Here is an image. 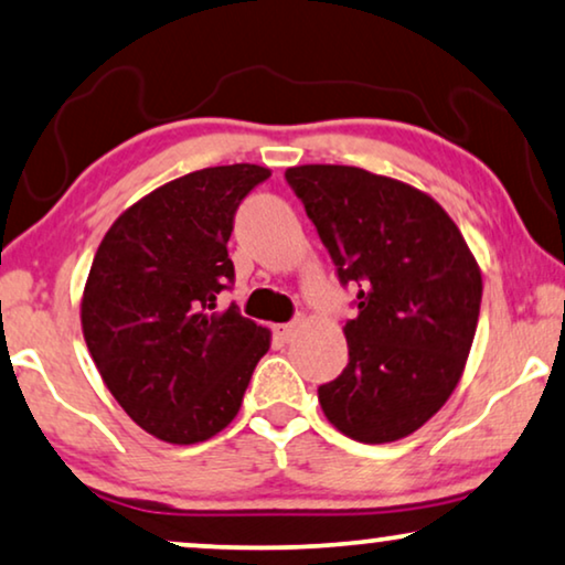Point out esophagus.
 <instances>
[{"label": "esophagus", "mask_w": 565, "mask_h": 565, "mask_svg": "<svg viewBox=\"0 0 565 565\" xmlns=\"http://www.w3.org/2000/svg\"><path fill=\"white\" fill-rule=\"evenodd\" d=\"M294 332H297V324L294 322H286V324H274V335L281 340V343H289L294 338Z\"/></svg>", "instance_id": "1"}]
</instances>
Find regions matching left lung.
Here are the masks:
<instances>
[{"label": "left lung", "instance_id": "obj_1", "mask_svg": "<svg viewBox=\"0 0 565 565\" xmlns=\"http://www.w3.org/2000/svg\"><path fill=\"white\" fill-rule=\"evenodd\" d=\"M355 286L348 365L317 388L324 417L359 443L407 438L456 388L481 307V271L443 206L409 184L355 166L284 173Z\"/></svg>", "mask_w": 565, "mask_h": 565}]
</instances>
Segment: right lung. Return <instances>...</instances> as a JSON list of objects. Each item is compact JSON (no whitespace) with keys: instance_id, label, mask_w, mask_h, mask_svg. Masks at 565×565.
Returning a JSON list of instances; mask_svg holds the SVG:
<instances>
[{"instance_id":"1","label":"right lung","mask_w":565,"mask_h":565,"mask_svg":"<svg viewBox=\"0 0 565 565\" xmlns=\"http://www.w3.org/2000/svg\"><path fill=\"white\" fill-rule=\"evenodd\" d=\"M271 171L212 166L142 196L107 230L82 301L94 363L120 407L166 443L192 445L233 423L271 332L217 309L233 289L235 212Z\"/></svg>"}]
</instances>
